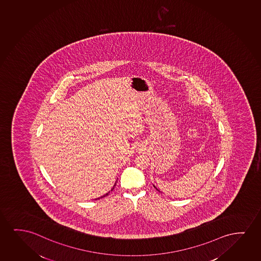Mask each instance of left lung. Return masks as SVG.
<instances>
[{
  "label": "left lung",
  "mask_w": 261,
  "mask_h": 261,
  "mask_svg": "<svg viewBox=\"0 0 261 261\" xmlns=\"http://www.w3.org/2000/svg\"><path fill=\"white\" fill-rule=\"evenodd\" d=\"M154 187H155V186H154ZM155 188H156V187H155ZM156 189H157V188H156ZM158 190V189H157ZM158 191H159V190H158Z\"/></svg>",
  "instance_id": "1"
}]
</instances>
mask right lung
Masks as SVG:
<instances>
[{"instance_id":"obj_1","label":"right lung","mask_w":261,"mask_h":261,"mask_svg":"<svg viewBox=\"0 0 261 261\" xmlns=\"http://www.w3.org/2000/svg\"><path fill=\"white\" fill-rule=\"evenodd\" d=\"M115 186H116V185H115ZM113 189H114V186H113V188H112V190ZM112 190H111V191H112ZM108 194H109V193H106V195H108ZM106 195H103L102 197H105ZM102 197H100V198H102Z\"/></svg>"}]
</instances>
